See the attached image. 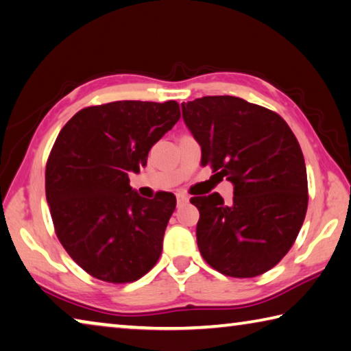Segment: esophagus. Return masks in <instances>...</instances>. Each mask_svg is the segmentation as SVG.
<instances>
[{"mask_svg":"<svg viewBox=\"0 0 351 351\" xmlns=\"http://www.w3.org/2000/svg\"><path fill=\"white\" fill-rule=\"evenodd\" d=\"M176 201H178V206H184V204L189 202V196L184 193H176Z\"/></svg>","mask_w":351,"mask_h":351,"instance_id":"obj_1","label":"esophagus"}]
</instances>
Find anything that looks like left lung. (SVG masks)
Returning a JSON list of instances; mask_svg holds the SVG:
<instances>
[{
	"instance_id": "obj_1",
	"label": "left lung",
	"mask_w": 351,
	"mask_h": 351,
	"mask_svg": "<svg viewBox=\"0 0 351 351\" xmlns=\"http://www.w3.org/2000/svg\"><path fill=\"white\" fill-rule=\"evenodd\" d=\"M182 119L201 145V164L233 184V201L195 196L197 248L206 263L233 278L273 269L295 242L307 213L304 155L289 124L237 97L182 103Z\"/></svg>"
}]
</instances>
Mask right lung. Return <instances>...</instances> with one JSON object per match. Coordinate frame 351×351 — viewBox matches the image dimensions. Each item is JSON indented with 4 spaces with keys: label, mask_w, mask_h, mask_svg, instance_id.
<instances>
[{
    "label": "right lung",
    "mask_w": 351,
    "mask_h": 351,
    "mask_svg": "<svg viewBox=\"0 0 351 351\" xmlns=\"http://www.w3.org/2000/svg\"><path fill=\"white\" fill-rule=\"evenodd\" d=\"M180 117L176 101H114L80 110L56 138L46 165L50 215L62 247L93 278L133 282L161 256L176 197L139 196L129 173Z\"/></svg>",
    "instance_id": "right-lung-1"
}]
</instances>
